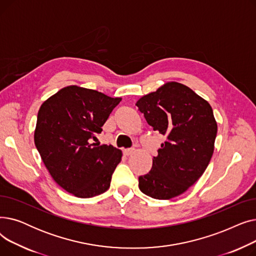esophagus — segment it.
<instances>
[{"label":"esophagus","instance_id":"esophagus-1","mask_svg":"<svg viewBox=\"0 0 256 256\" xmlns=\"http://www.w3.org/2000/svg\"><path fill=\"white\" fill-rule=\"evenodd\" d=\"M134 152H135V148H128V150H124V152L126 156H130V154H132Z\"/></svg>","mask_w":256,"mask_h":256}]
</instances>
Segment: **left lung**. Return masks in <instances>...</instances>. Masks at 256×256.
Masks as SVG:
<instances>
[{
  "mask_svg": "<svg viewBox=\"0 0 256 256\" xmlns=\"http://www.w3.org/2000/svg\"><path fill=\"white\" fill-rule=\"evenodd\" d=\"M136 106L154 130L166 136L152 170L139 176L140 190L154 199L176 197L198 180L212 158L217 136L212 106L176 82L144 96Z\"/></svg>",
  "mask_w": 256,
  "mask_h": 256,
  "instance_id": "obj_1",
  "label": "left lung"
}]
</instances>
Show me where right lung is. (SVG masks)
<instances>
[{
    "label": "right lung",
    "mask_w": 256,
    "mask_h": 256,
    "mask_svg": "<svg viewBox=\"0 0 256 256\" xmlns=\"http://www.w3.org/2000/svg\"><path fill=\"white\" fill-rule=\"evenodd\" d=\"M120 100L96 90L68 86L40 106L35 146L52 180L66 192L90 198L109 189L122 152L93 141Z\"/></svg>",
    "instance_id": "right-lung-1"
}]
</instances>
